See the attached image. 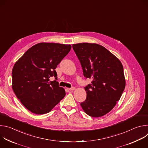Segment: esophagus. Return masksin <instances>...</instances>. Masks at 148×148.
Returning a JSON list of instances; mask_svg holds the SVG:
<instances>
[{
	"label": "esophagus",
	"mask_w": 148,
	"mask_h": 148,
	"mask_svg": "<svg viewBox=\"0 0 148 148\" xmlns=\"http://www.w3.org/2000/svg\"><path fill=\"white\" fill-rule=\"evenodd\" d=\"M75 89V88L74 87H71L70 88H69V90H70V91H74Z\"/></svg>",
	"instance_id": "obj_1"
}]
</instances>
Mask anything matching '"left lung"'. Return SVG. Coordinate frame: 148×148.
Returning a JSON list of instances; mask_svg holds the SVG:
<instances>
[{"label": "left lung", "mask_w": 148, "mask_h": 148, "mask_svg": "<svg viewBox=\"0 0 148 148\" xmlns=\"http://www.w3.org/2000/svg\"><path fill=\"white\" fill-rule=\"evenodd\" d=\"M84 76L92 79L84 87L86 99L80 103L87 115L100 117L115 107L123 92L125 79L119 60L104 47L95 43L73 45Z\"/></svg>", "instance_id": "left-lung-1"}]
</instances>
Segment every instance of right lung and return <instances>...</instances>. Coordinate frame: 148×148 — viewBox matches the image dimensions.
Returning <instances> with one entry per match:
<instances>
[{"label":"right lung","instance_id":"obj_1","mask_svg":"<svg viewBox=\"0 0 148 148\" xmlns=\"http://www.w3.org/2000/svg\"><path fill=\"white\" fill-rule=\"evenodd\" d=\"M71 48L70 45L38 43L16 61L12 70V88L29 111L37 115L47 114L65 97L55 69ZM51 76L55 80L50 82Z\"/></svg>","mask_w":148,"mask_h":148}]
</instances>
